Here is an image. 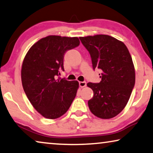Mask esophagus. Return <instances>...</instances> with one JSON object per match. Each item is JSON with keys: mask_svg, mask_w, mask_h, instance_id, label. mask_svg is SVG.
<instances>
[{"mask_svg": "<svg viewBox=\"0 0 153 153\" xmlns=\"http://www.w3.org/2000/svg\"><path fill=\"white\" fill-rule=\"evenodd\" d=\"M79 85L81 88H84L86 86V82H79Z\"/></svg>", "mask_w": 153, "mask_h": 153, "instance_id": "esophagus-1", "label": "esophagus"}]
</instances>
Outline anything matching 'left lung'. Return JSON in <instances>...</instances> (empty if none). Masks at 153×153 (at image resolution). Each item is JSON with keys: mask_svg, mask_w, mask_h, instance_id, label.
Here are the masks:
<instances>
[{"mask_svg": "<svg viewBox=\"0 0 153 153\" xmlns=\"http://www.w3.org/2000/svg\"><path fill=\"white\" fill-rule=\"evenodd\" d=\"M91 55L93 68L102 70L99 83L88 82L93 97L88 101L94 116L109 119L123 111L135 85V68L125 43L106 35L80 37ZM100 75V74H99Z\"/></svg>", "mask_w": 153, "mask_h": 153, "instance_id": "8db88e82", "label": "left lung"}]
</instances>
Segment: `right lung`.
I'll use <instances>...</instances> for the list:
<instances>
[{"mask_svg":"<svg viewBox=\"0 0 153 153\" xmlns=\"http://www.w3.org/2000/svg\"><path fill=\"white\" fill-rule=\"evenodd\" d=\"M79 45L77 37L50 35L28 51L21 70L22 83L28 100L43 117L56 119L67 112L76 96L79 83L58 78L64 71L65 53Z\"/></svg>","mask_w":153,"mask_h":153,"instance_id":"obj_1","label":"right lung"}]
</instances>
